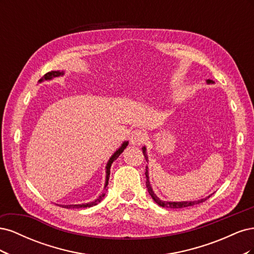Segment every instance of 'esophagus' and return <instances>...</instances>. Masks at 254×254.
<instances>
[{
  "instance_id": "1",
  "label": "esophagus",
  "mask_w": 254,
  "mask_h": 254,
  "mask_svg": "<svg viewBox=\"0 0 254 254\" xmlns=\"http://www.w3.org/2000/svg\"><path fill=\"white\" fill-rule=\"evenodd\" d=\"M129 140L133 145H141L145 141V133L140 129H135L130 133Z\"/></svg>"
}]
</instances>
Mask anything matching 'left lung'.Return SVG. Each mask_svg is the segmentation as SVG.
Segmentation results:
<instances>
[{
    "label": "left lung",
    "instance_id": "8db88e82",
    "mask_svg": "<svg viewBox=\"0 0 254 254\" xmlns=\"http://www.w3.org/2000/svg\"><path fill=\"white\" fill-rule=\"evenodd\" d=\"M212 82H213V81L210 80V79L207 80V83H212ZM143 155H144L145 159H147V156H146V148H145V147H143ZM145 175H146V178H147V182H146V187H147L148 193H149V195L151 196V198L153 199V200L156 201V203H158L160 206L170 207V209H181V207H187V206H191V205H195V204H199V203H201V202L205 201L207 198H210V196H209V197L200 199V200H197V201H183V202H168V201H163V200H161V199H160L159 197H157V195L152 191L151 187H150V184H149V181H148V172H147V171H146Z\"/></svg>",
    "mask_w": 254,
    "mask_h": 254
}]
</instances>
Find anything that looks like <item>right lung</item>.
I'll use <instances>...</instances> for the list:
<instances>
[{
	"label": "right lung",
	"mask_w": 254,
	"mask_h": 254,
	"mask_svg": "<svg viewBox=\"0 0 254 254\" xmlns=\"http://www.w3.org/2000/svg\"><path fill=\"white\" fill-rule=\"evenodd\" d=\"M60 75H64V72H59V71H52V72H48L45 75H43V77L39 79V82L43 81V80H49V79H52L54 77H58V76ZM128 145V142H124L123 143V145L121 146V147L119 148V150L115 151L114 155L110 158L108 164H107L106 168H107V176H106V186L105 188L108 186V180H109V177H110V167H111V164L113 163V161L117 160L119 158V156L121 155V153L124 151V149L127 147ZM107 190V189H106ZM105 193H103L101 196H99L96 200H94L93 202H89V203H83V204H68V205H60L64 207V209H82V207H90V206H93V205H96L98 202H101L102 199L105 197Z\"/></svg>",
	"instance_id": "1"
}]
</instances>
